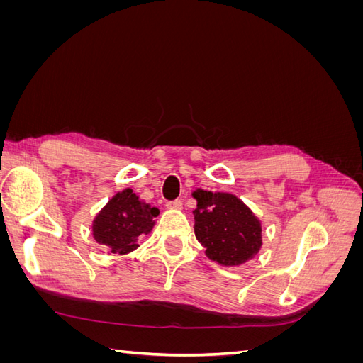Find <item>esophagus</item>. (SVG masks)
I'll return each mask as SVG.
<instances>
[{
  "instance_id": "esophagus-1",
  "label": "esophagus",
  "mask_w": 363,
  "mask_h": 363,
  "mask_svg": "<svg viewBox=\"0 0 363 363\" xmlns=\"http://www.w3.org/2000/svg\"><path fill=\"white\" fill-rule=\"evenodd\" d=\"M167 207H168V208H175V211H180V208L183 207V203H182V200L168 201V203H167Z\"/></svg>"
}]
</instances>
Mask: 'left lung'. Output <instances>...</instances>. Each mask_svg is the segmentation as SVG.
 <instances>
[{
	"instance_id": "8db88e82",
	"label": "left lung",
	"mask_w": 363,
	"mask_h": 363,
	"mask_svg": "<svg viewBox=\"0 0 363 363\" xmlns=\"http://www.w3.org/2000/svg\"><path fill=\"white\" fill-rule=\"evenodd\" d=\"M195 236L206 255L223 265H239L251 259L262 245L260 224L250 208L235 195L199 191Z\"/></svg>"
}]
</instances>
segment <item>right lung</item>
I'll return each mask as SVG.
<instances>
[{
  "instance_id": "obj_1",
  "label": "right lung",
  "mask_w": 363,
  "mask_h": 363,
  "mask_svg": "<svg viewBox=\"0 0 363 363\" xmlns=\"http://www.w3.org/2000/svg\"><path fill=\"white\" fill-rule=\"evenodd\" d=\"M159 211L151 204L140 201L136 194L127 189L108 201L94 221V238L98 244L107 245L113 255L138 248V239L151 232L152 218Z\"/></svg>"
}]
</instances>
